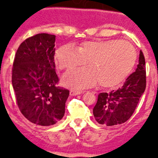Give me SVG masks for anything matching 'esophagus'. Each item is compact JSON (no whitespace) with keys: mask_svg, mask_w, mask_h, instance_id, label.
<instances>
[{"mask_svg":"<svg viewBox=\"0 0 158 158\" xmlns=\"http://www.w3.org/2000/svg\"><path fill=\"white\" fill-rule=\"evenodd\" d=\"M84 93V91H77V90H74V89H71L69 91V94L70 96H77V95L82 94Z\"/></svg>","mask_w":158,"mask_h":158,"instance_id":"obj_1","label":"esophagus"}]
</instances>
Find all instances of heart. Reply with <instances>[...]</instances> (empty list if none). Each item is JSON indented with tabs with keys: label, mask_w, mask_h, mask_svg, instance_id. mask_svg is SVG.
<instances>
[{
	"label": "heart",
	"mask_w": 158,
	"mask_h": 158,
	"mask_svg": "<svg viewBox=\"0 0 158 158\" xmlns=\"http://www.w3.org/2000/svg\"><path fill=\"white\" fill-rule=\"evenodd\" d=\"M137 54L127 41L92 40L82 43L77 49L71 45L59 47L55 58L59 69H72L88 62L89 67L72 69L62 77L66 86L82 89L99 81L102 87H113L122 82L133 69Z\"/></svg>",
	"instance_id": "b5f03b06"
}]
</instances>
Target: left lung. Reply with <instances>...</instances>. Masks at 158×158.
Masks as SVG:
<instances>
[{
	"label": "left lung",
	"mask_w": 158,
	"mask_h": 158,
	"mask_svg": "<svg viewBox=\"0 0 158 158\" xmlns=\"http://www.w3.org/2000/svg\"><path fill=\"white\" fill-rule=\"evenodd\" d=\"M146 79V62L141 51L136 69L127 78L123 85L110 93H101L98 95L93 108L96 122L110 127L127 121L133 115L139 99L145 92Z\"/></svg>",
	"instance_id": "8db88e82"
}]
</instances>
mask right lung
<instances>
[{"label": "right lung", "mask_w": 158, "mask_h": 158, "mask_svg": "<svg viewBox=\"0 0 158 158\" xmlns=\"http://www.w3.org/2000/svg\"><path fill=\"white\" fill-rule=\"evenodd\" d=\"M55 35L41 33L19 45L14 58L12 83L23 116L40 126H51L63 118L68 89L57 87L54 56Z\"/></svg>", "instance_id": "add662e5"}]
</instances>
